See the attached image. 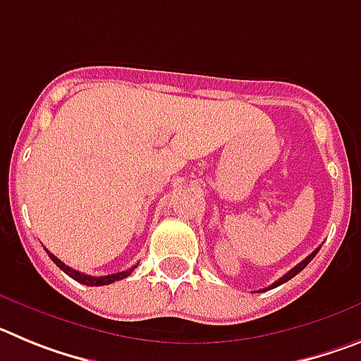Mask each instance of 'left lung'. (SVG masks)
<instances>
[{
    "instance_id": "obj_1",
    "label": "left lung",
    "mask_w": 361,
    "mask_h": 361,
    "mask_svg": "<svg viewBox=\"0 0 361 361\" xmlns=\"http://www.w3.org/2000/svg\"><path fill=\"white\" fill-rule=\"evenodd\" d=\"M318 251H320V247H318V250H314V251H312V253H311V255H309V257H307V258H305V260H302V262H300V264H298V266H295V267H293V269H291V271H288V273H286V275H283V276H282V279H279V280H276V282H275V283H271V286H269V289H273V288H279V286H282V283H283V282H288V280H291V279H293V276H296V275H298L300 271L304 269V267H305V266H307V264H309V262H311L312 258L317 257V253H318ZM262 291H267V289H262Z\"/></svg>"
}]
</instances>
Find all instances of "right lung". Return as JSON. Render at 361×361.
<instances>
[{"mask_svg":"<svg viewBox=\"0 0 361 361\" xmlns=\"http://www.w3.org/2000/svg\"><path fill=\"white\" fill-rule=\"evenodd\" d=\"M47 253H49V257L52 258V262L56 264V266L59 267V269L65 271V273L70 276V279H73V280H75V282H79V283H85V286H92V288H94V286H106V283H114V282H117V280L126 279V276L132 275V271L137 267V266H133V267H130L128 271H121V273H116V275L90 276V275H85V273H79V271L72 269V267H68V266H66V264H63L61 260H59V258H57L56 255L50 253V251H47Z\"/></svg>","mask_w":361,"mask_h":361,"instance_id":"obj_1","label":"right lung"}]
</instances>
